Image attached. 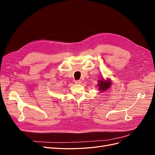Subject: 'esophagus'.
<instances>
[{
    "label": "esophagus",
    "instance_id": "esophagus-1",
    "mask_svg": "<svg viewBox=\"0 0 155 155\" xmlns=\"http://www.w3.org/2000/svg\"><path fill=\"white\" fill-rule=\"evenodd\" d=\"M75 83L78 84V85H79V84L81 83V80H76L75 81Z\"/></svg>",
    "mask_w": 155,
    "mask_h": 155
}]
</instances>
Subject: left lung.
Listing matches in <instances>:
<instances>
[{
	"instance_id": "1",
	"label": "left lung",
	"mask_w": 155,
	"mask_h": 155,
	"mask_svg": "<svg viewBox=\"0 0 155 155\" xmlns=\"http://www.w3.org/2000/svg\"><path fill=\"white\" fill-rule=\"evenodd\" d=\"M97 87L98 90L101 92H105L109 89L110 86L112 85V82L110 79L108 78L107 80H105L104 78H101L99 80H97Z\"/></svg>"
}]
</instances>
